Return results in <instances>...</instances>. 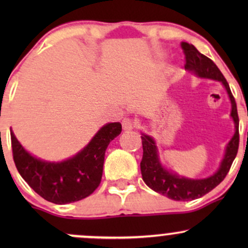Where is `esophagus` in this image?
Listing matches in <instances>:
<instances>
[{
  "label": "esophagus",
  "instance_id": "obj_1",
  "mask_svg": "<svg viewBox=\"0 0 248 248\" xmlns=\"http://www.w3.org/2000/svg\"><path fill=\"white\" fill-rule=\"evenodd\" d=\"M122 128H124V130H132L133 128H135V122L132 119L124 118L122 120Z\"/></svg>",
  "mask_w": 248,
  "mask_h": 248
}]
</instances>
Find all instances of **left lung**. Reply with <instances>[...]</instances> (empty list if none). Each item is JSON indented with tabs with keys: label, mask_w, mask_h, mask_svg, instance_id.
<instances>
[{
	"label": "left lung",
	"mask_w": 248,
	"mask_h": 248,
	"mask_svg": "<svg viewBox=\"0 0 248 248\" xmlns=\"http://www.w3.org/2000/svg\"><path fill=\"white\" fill-rule=\"evenodd\" d=\"M186 55V71L197 76L198 78L212 79L220 81L229 94L231 101V118L234 122V135L227 143L225 149V155L218 170L206 178L192 179L179 176L178 173L167 170L162 166L158 156V150L156 142L152 136L142 133V147H143V156L141 161V173L144 183L154 191L167 196L173 201L186 202L192 199L201 198L207 192L211 191L226 177L230 168L238 153L239 147V118L237 104L233 98L231 90L223 73L218 69L217 65L206 56L202 55L199 51L189 43L182 42L181 44Z\"/></svg>",
	"instance_id": "obj_1"
}]
</instances>
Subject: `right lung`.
<instances>
[{"instance_id":"obj_1","label":"right lung","mask_w":248,"mask_h":248,"mask_svg":"<svg viewBox=\"0 0 248 248\" xmlns=\"http://www.w3.org/2000/svg\"><path fill=\"white\" fill-rule=\"evenodd\" d=\"M121 130L120 122L106 124L75 156L49 162L27 152L10 129L14 162L22 178L41 197L55 204L73 203L86 198L99 186L105 153Z\"/></svg>"}]
</instances>
